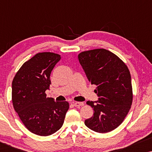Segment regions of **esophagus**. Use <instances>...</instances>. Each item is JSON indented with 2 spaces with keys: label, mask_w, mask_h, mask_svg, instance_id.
Masks as SVG:
<instances>
[{
  "label": "esophagus",
  "mask_w": 152,
  "mask_h": 152,
  "mask_svg": "<svg viewBox=\"0 0 152 152\" xmlns=\"http://www.w3.org/2000/svg\"><path fill=\"white\" fill-rule=\"evenodd\" d=\"M72 104H73L75 107H82V106H84V102H72Z\"/></svg>",
  "instance_id": "obj_1"
}]
</instances>
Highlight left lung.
<instances>
[{
	"instance_id": "8db88e82",
	"label": "left lung",
	"mask_w": 152,
	"mask_h": 152,
	"mask_svg": "<svg viewBox=\"0 0 152 152\" xmlns=\"http://www.w3.org/2000/svg\"><path fill=\"white\" fill-rule=\"evenodd\" d=\"M78 59L98 99L87 101L93 108L92 117L84 124L98 133L113 131L120 125L129 111L133 93L130 72L115 54L105 49H95L79 54Z\"/></svg>"
}]
</instances>
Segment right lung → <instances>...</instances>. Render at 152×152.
Here are the masks:
<instances>
[{
	"mask_svg": "<svg viewBox=\"0 0 152 152\" xmlns=\"http://www.w3.org/2000/svg\"><path fill=\"white\" fill-rule=\"evenodd\" d=\"M60 59L61 56L53 53L37 54L23 64L12 81L14 110L26 127L38 136L57 132L69 109L68 102H55L45 94L52 70Z\"/></svg>",
	"mask_w": 152,
	"mask_h": 152,
	"instance_id": "obj_1",
	"label": "right lung"
}]
</instances>
